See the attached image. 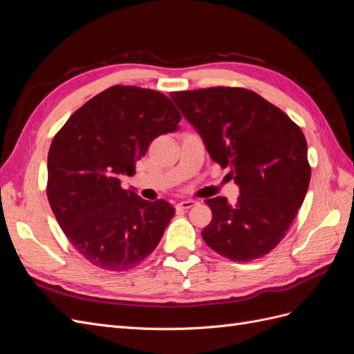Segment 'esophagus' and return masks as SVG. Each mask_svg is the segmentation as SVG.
Returning a JSON list of instances; mask_svg holds the SVG:
<instances>
[{"label": "esophagus", "mask_w": 354, "mask_h": 354, "mask_svg": "<svg viewBox=\"0 0 354 354\" xmlns=\"http://www.w3.org/2000/svg\"><path fill=\"white\" fill-rule=\"evenodd\" d=\"M196 201H194V199H186V201H181V202H178L177 205H176V208L177 209H189V208H192L194 205H196Z\"/></svg>", "instance_id": "esophagus-1"}]
</instances>
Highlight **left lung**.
I'll return each mask as SVG.
<instances>
[{
    "label": "left lung",
    "mask_w": 354,
    "mask_h": 354,
    "mask_svg": "<svg viewBox=\"0 0 354 354\" xmlns=\"http://www.w3.org/2000/svg\"><path fill=\"white\" fill-rule=\"evenodd\" d=\"M169 95L203 138L212 160L229 167L241 187L236 205L223 196L205 201L212 220L202 239L232 261L269 254L291 227L312 176L301 128L260 94L241 87Z\"/></svg>",
    "instance_id": "left-lung-1"
}]
</instances>
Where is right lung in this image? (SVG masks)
<instances>
[{
  "instance_id": "obj_1",
  "label": "right lung",
  "mask_w": 354,
  "mask_h": 354,
  "mask_svg": "<svg viewBox=\"0 0 354 354\" xmlns=\"http://www.w3.org/2000/svg\"><path fill=\"white\" fill-rule=\"evenodd\" d=\"M181 115L165 94L113 85L75 111L53 138L47 198L53 214L85 260L111 272L140 264L158 246L176 209L121 187L137 159Z\"/></svg>"
}]
</instances>
